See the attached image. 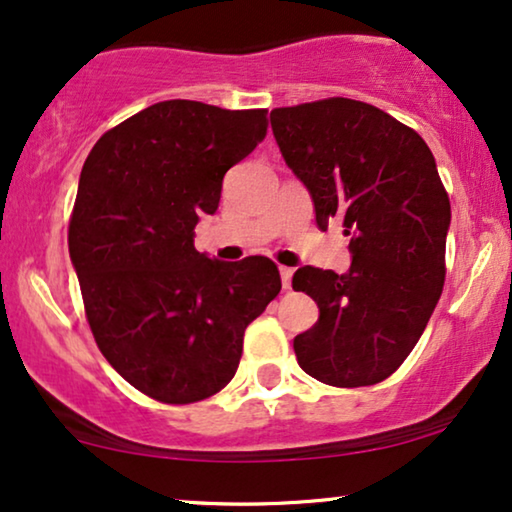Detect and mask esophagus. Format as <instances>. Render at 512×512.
<instances>
[{"mask_svg": "<svg viewBox=\"0 0 512 512\" xmlns=\"http://www.w3.org/2000/svg\"><path fill=\"white\" fill-rule=\"evenodd\" d=\"M279 277H282V286H284V289H291L293 270H291V268H279Z\"/></svg>", "mask_w": 512, "mask_h": 512, "instance_id": "esophagus-1", "label": "esophagus"}]
</instances>
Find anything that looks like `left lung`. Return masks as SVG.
I'll use <instances>...</instances> for the list:
<instances>
[{
	"mask_svg": "<svg viewBox=\"0 0 512 512\" xmlns=\"http://www.w3.org/2000/svg\"><path fill=\"white\" fill-rule=\"evenodd\" d=\"M270 123L317 226L340 221L352 237L345 275L312 265L293 275V291L319 307L293 338L298 366L331 387L387 380L443 293L452 212L436 158L408 125L347 97L272 109Z\"/></svg>",
	"mask_w": 512,
	"mask_h": 512,
	"instance_id": "obj_1",
	"label": "left lung"
}]
</instances>
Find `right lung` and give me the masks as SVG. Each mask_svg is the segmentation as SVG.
Segmentation results:
<instances>
[{
  "label": "right lung",
  "mask_w": 512,
  "mask_h": 512,
  "mask_svg": "<svg viewBox=\"0 0 512 512\" xmlns=\"http://www.w3.org/2000/svg\"><path fill=\"white\" fill-rule=\"evenodd\" d=\"M268 132V111L151 104L97 139L69 221L90 331L118 375L163 403L214 396L240 366L244 328L282 289L265 256L195 249L226 172Z\"/></svg>",
  "instance_id": "1"
}]
</instances>
